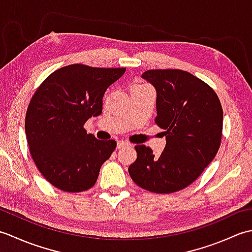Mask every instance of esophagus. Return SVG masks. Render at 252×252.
Listing matches in <instances>:
<instances>
[{
    "label": "esophagus",
    "instance_id": "esophagus-1",
    "mask_svg": "<svg viewBox=\"0 0 252 252\" xmlns=\"http://www.w3.org/2000/svg\"><path fill=\"white\" fill-rule=\"evenodd\" d=\"M130 145H131V144H130L129 142H126V141H125V140H120V141H118V143H117V148L120 149V148L130 146Z\"/></svg>",
    "mask_w": 252,
    "mask_h": 252
}]
</instances>
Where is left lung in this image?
<instances>
[{"instance_id":"1","label":"left lung","mask_w":252,"mask_h":252,"mask_svg":"<svg viewBox=\"0 0 252 252\" xmlns=\"http://www.w3.org/2000/svg\"><path fill=\"white\" fill-rule=\"evenodd\" d=\"M157 91L155 122L164 130L165 147L135 146L129 174L142 189L170 194L190 185L220 148L223 109L217 93L202 80L180 69H152L142 74Z\"/></svg>"}]
</instances>
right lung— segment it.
I'll return each instance as SVG.
<instances>
[{
    "label": "right lung",
    "mask_w": 252,
    "mask_h": 252,
    "mask_svg": "<svg viewBox=\"0 0 252 252\" xmlns=\"http://www.w3.org/2000/svg\"><path fill=\"white\" fill-rule=\"evenodd\" d=\"M126 68L73 63L51 73L32 96L25 130L32 159L44 179L69 192L90 189L117 147L87 134L83 126L103 111L107 88Z\"/></svg>",
    "instance_id": "right-lung-1"
}]
</instances>
